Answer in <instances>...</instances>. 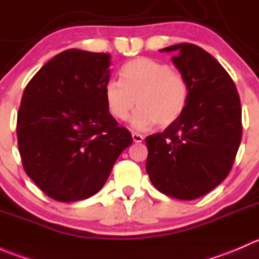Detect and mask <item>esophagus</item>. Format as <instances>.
I'll return each instance as SVG.
<instances>
[{"instance_id": "1", "label": "esophagus", "mask_w": 259, "mask_h": 259, "mask_svg": "<svg viewBox=\"0 0 259 259\" xmlns=\"http://www.w3.org/2000/svg\"><path fill=\"white\" fill-rule=\"evenodd\" d=\"M132 137H133V140H134V143H142L143 139H144V138H143V135L138 134V133H133Z\"/></svg>"}]
</instances>
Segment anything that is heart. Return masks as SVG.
I'll return each mask as SVG.
<instances>
[{
    "label": "heart",
    "instance_id": "heart-1",
    "mask_svg": "<svg viewBox=\"0 0 259 259\" xmlns=\"http://www.w3.org/2000/svg\"><path fill=\"white\" fill-rule=\"evenodd\" d=\"M121 81L111 79L104 88V98L114 119L126 120L135 105L139 109L132 117L137 130L173 125L184 113L189 86L179 72L168 64L139 57L126 62L120 71Z\"/></svg>",
    "mask_w": 259,
    "mask_h": 259
}]
</instances>
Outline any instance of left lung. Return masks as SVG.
<instances>
[{"label":"left lung","instance_id":"1","mask_svg":"<svg viewBox=\"0 0 259 259\" xmlns=\"http://www.w3.org/2000/svg\"><path fill=\"white\" fill-rule=\"evenodd\" d=\"M171 61L185 77L189 98L182 116L145 138L146 173L159 192L182 200L209 193L231 171L242 139V109L233 80L202 48L178 44Z\"/></svg>","mask_w":259,"mask_h":259}]
</instances>
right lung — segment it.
I'll return each mask as SVG.
<instances>
[{"label": "right lung", "mask_w": 259, "mask_h": 259, "mask_svg": "<svg viewBox=\"0 0 259 259\" xmlns=\"http://www.w3.org/2000/svg\"><path fill=\"white\" fill-rule=\"evenodd\" d=\"M109 66V54L66 50L23 91L18 150L26 174L52 199L76 202L98 193L132 145V134L117 125L104 98Z\"/></svg>", "instance_id": "add662e5"}]
</instances>
